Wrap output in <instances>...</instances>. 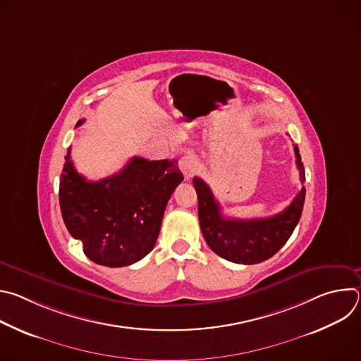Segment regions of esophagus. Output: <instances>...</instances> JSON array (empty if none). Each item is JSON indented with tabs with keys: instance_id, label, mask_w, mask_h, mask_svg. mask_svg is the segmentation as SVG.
Returning <instances> with one entry per match:
<instances>
[{
	"instance_id": "esophagus-1",
	"label": "esophagus",
	"mask_w": 361,
	"mask_h": 361,
	"mask_svg": "<svg viewBox=\"0 0 361 361\" xmlns=\"http://www.w3.org/2000/svg\"><path fill=\"white\" fill-rule=\"evenodd\" d=\"M178 167L181 170V173L185 176V178H190L195 170H197V160L192 156H183L178 161Z\"/></svg>"
}]
</instances>
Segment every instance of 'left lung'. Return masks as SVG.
Masks as SVG:
<instances>
[{"instance_id": "left-lung-1", "label": "left lung", "mask_w": 361, "mask_h": 361, "mask_svg": "<svg viewBox=\"0 0 361 361\" xmlns=\"http://www.w3.org/2000/svg\"><path fill=\"white\" fill-rule=\"evenodd\" d=\"M295 163L301 183L305 181L304 166L294 145ZM198 197V219L201 233L209 247L223 259L238 264H257L273 257L293 234L302 212L305 188L294 197L281 213L267 219L238 220L221 214V207L212 188L201 178H192Z\"/></svg>"}]
</instances>
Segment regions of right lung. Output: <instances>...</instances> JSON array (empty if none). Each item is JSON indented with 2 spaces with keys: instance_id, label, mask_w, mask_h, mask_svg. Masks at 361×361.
Masks as SVG:
<instances>
[{
  "instance_id": "obj_1",
  "label": "right lung",
  "mask_w": 361,
  "mask_h": 361,
  "mask_svg": "<svg viewBox=\"0 0 361 361\" xmlns=\"http://www.w3.org/2000/svg\"><path fill=\"white\" fill-rule=\"evenodd\" d=\"M183 180L177 160L133 157L120 173L88 181L74 169L68 148L60 178L63 220L91 262L134 264L156 245L166 205Z\"/></svg>"
}]
</instances>
